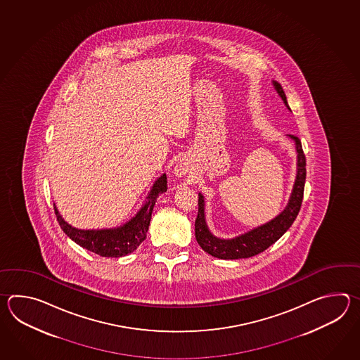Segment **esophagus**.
<instances>
[{
    "label": "esophagus",
    "mask_w": 360,
    "mask_h": 360,
    "mask_svg": "<svg viewBox=\"0 0 360 360\" xmlns=\"http://www.w3.org/2000/svg\"><path fill=\"white\" fill-rule=\"evenodd\" d=\"M191 166L189 165V162L180 161L177 162L175 169H174V174L176 177L186 176L188 174H191Z\"/></svg>",
    "instance_id": "34e87169"
}]
</instances>
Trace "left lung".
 I'll list each match as a JSON object with an SVG mask.
<instances>
[{
	"mask_svg": "<svg viewBox=\"0 0 360 360\" xmlns=\"http://www.w3.org/2000/svg\"><path fill=\"white\" fill-rule=\"evenodd\" d=\"M271 82L279 98L283 100L284 105L291 112V108L288 107L282 86L276 81H271ZM287 136L293 140L296 153H297L296 179L293 183L287 206L284 207L281 214H276V217L271 219L270 221L248 230L237 237L225 239V238L216 237L208 228L206 219V200H205V195L199 193L198 216L195 220V239L205 252L210 253L211 256L222 260H238V259L252 257L255 255H259L262 251H265L273 243H276V240L291 228L292 224L299 214L302 197H304L306 160L300 139L293 135H287Z\"/></svg>",
	"mask_w": 360,
	"mask_h": 360,
	"instance_id": "left-lung-1",
	"label": "left lung"
}]
</instances>
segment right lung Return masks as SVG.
Here are the masks:
<instances>
[{
	"mask_svg": "<svg viewBox=\"0 0 360 360\" xmlns=\"http://www.w3.org/2000/svg\"><path fill=\"white\" fill-rule=\"evenodd\" d=\"M167 191V176L162 174L154 181L152 189L148 193L144 205L140 207L136 214L115 228L105 229H78L63 219L58 207L55 206V214L61 230L75 243L96 253L103 257H122L130 255L138 248L146 238V231L150 224L153 207L157 198Z\"/></svg>",
	"mask_w": 360,
	"mask_h": 360,
	"instance_id": "1",
	"label": "right lung"
}]
</instances>
